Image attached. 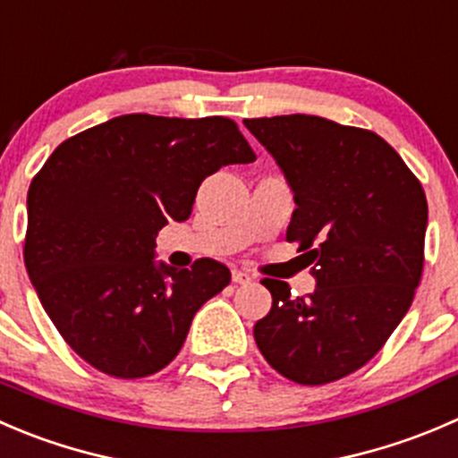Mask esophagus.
<instances>
[{"label": "esophagus", "instance_id": "obj_1", "mask_svg": "<svg viewBox=\"0 0 458 458\" xmlns=\"http://www.w3.org/2000/svg\"><path fill=\"white\" fill-rule=\"evenodd\" d=\"M233 282L234 284H250L252 277L246 273V270H233Z\"/></svg>", "mask_w": 458, "mask_h": 458}]
</instances>
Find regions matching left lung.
<instances>
[{"label":"left lung","mask_w":458,"mask_h":458,"mask_svg":"<svg viewBox=\"0 0 458 458\" xmlns=\"http://www.w3.org/2000/svg\"><path fill=\"white\" fill-rule=\"evenodd\" d=\"M243 125L295 192L286 242L318 279L304 297L261 279L273 306L252 328L257 347L293 383H333L365 367L410 310L425 261L423 185L369 130L304 114Z\"/></svg>","instance_id":"left-lung-1"}]
</instances>
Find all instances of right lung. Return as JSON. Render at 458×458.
Segmentation results:
<instances>
[{"label": "right lung", "instance_id": "1", "mask_svg": "<svg viewBox=\"0 0 458 458\" xmlns=\"http://www.w3.org/2000/svg\"><path fill=\"white\" fill-rule=\"evenodd\" d=\"M224 116L127 114L71 136L33 176L24 264L64 342L93 369L145 378L170 365L194 313L230 284L215 259L154 264L157 234L185 221L206 176L252 163Z\"/></svg>", "mask_w": 458, "mask_h": 458}]
</instances>
